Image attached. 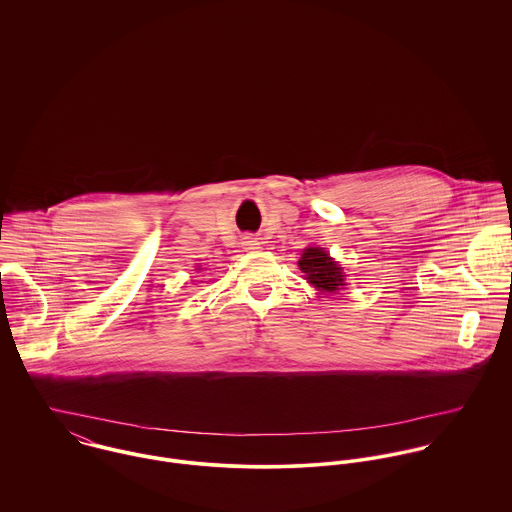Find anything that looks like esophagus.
Listing matches in <instances>:
<instances>
[{
    "label": "esophagus",
    "mask_w": 512,
    "mask_h": 512,
    "mask_svg": "<svg viewBox=\"0 0 512 512\" xmlns=\"http://www.w3.org/2000/svg\"><path fill=\"white\" fill-rule=\"evenodd\" d=\"M244 246H246V250H256L258 242L254 238H244Z\"/></svg>",
    "instance_id": "34e87169"
}]
</instances>
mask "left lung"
<instances>
[{
    "label": "left lung",
    "instance_id": "1",
    "mask_svg": "<svg viewBox=\"0 0 512 512\" xmlns=\"http://www.w3.org/2000/svg\"><path fill=\"white\" fill-rule=\"evenodd\" d=\"M299 270L307 276V282L321 292L335 293L341 286H345L343 270L321 248H307L301 254Z\"/></svg>",
    "mask_w": 512,
    "mask_h": 512
}]
</instances>
